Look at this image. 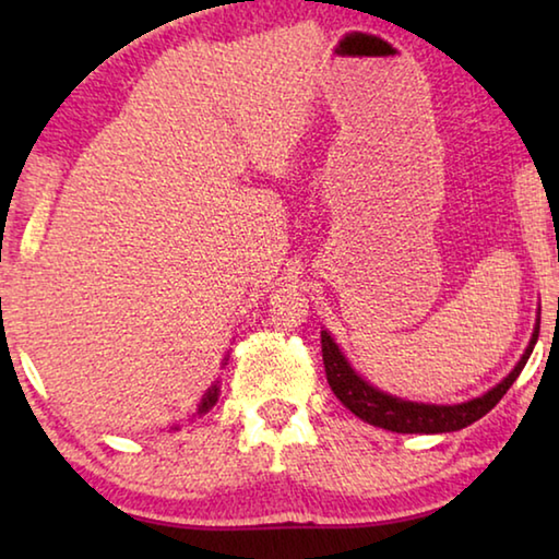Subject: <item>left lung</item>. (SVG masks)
Listing matches in <instances>:
<instances>
[{"label": "left lung", "mask_w": 559, "mask_h": 559, "mask_svg": "<svg viewBox=\"0 0 559 559\" xmlns=\"http://www.w3.org/2000/svg\"><path fill=\"white\" fill-rule=\"evenodd\" d=\"M537 335H540V320H537L535 333L530 337L525 355L520 357L515 370L510 372L503 382L496 384L493 390L486 392L484 396H476V400L453 406L404 402L374 390L372 384H367L362 377L347 365L345 355L340 353V347L333 343V337H330L325 330L320 333V345H323V365L330 390H333L337 400L355 416H359V419L396 433H447L459 431L463 427H468V424L478 421L480 416H486L500 400H503V394L513 386L518 374L523 372L527 357L537 343Z\"/></svg>", "instance_id": "obj_1"}]
</instances>
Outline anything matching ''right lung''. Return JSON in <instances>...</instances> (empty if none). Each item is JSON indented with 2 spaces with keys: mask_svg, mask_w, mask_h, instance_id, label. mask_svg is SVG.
Segmentation results:
<instances>
[{
  "mask_svg": "<svg viewBox=\"0 0 559 559\" xmlns=\"http://www.w3.org/2000/svg\"><path fill=\"white\" fill-rule=\"evenodd\" d=\"M224 365H226V362H224ZM216 396H219V384H212L210 390H206L204 400H202V404H200V412H197V414H204V412H210L212 406L216 404Z\"/></svg>",
  "mask_w": 559,
  "mask_h": 559,
  "instance_id": "add662e5",
  "label": "right lung"
}]
</instances>
